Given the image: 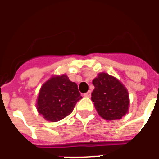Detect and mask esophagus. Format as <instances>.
Instances as JSON below:
<instances>
[{"mask_svg": "<svg viewBox=\"0 0 159 159\" xmlns=\"http://www.w3.org/2000/svg\"><path fill=\"white\" fill-rule=\"evenodd\" d=\"M83 95H84L85 97H90V96H91V91H90V90H89V91H88V92L84 93Z\"/></svg>", "mask_w": 159, "mask_h": 159, "instance_id": "34e87169", "label": "esophagus"}]
</instances>
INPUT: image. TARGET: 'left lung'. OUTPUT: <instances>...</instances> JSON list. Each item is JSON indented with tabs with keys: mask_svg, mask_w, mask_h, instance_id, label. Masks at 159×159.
<instances>
[{
	"mask_svg": "<svg viewBox=\"0 0 159 159\" xmlns=\"http://www.w3.org/2000/svg\"><path fill=\"white\" fill-rule=\"evenodd\" d=\"M94 86L91 100L104 119H121L127 113L129 105V93L122 83L107 73H100L93 80Z\"/></svg>",
	"mask_w": 159,
	"mask_h": 159,
	"instance_id": "1",
	"label": "left lung"
}]
</instances>
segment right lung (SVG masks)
Here are the masks:
<instances>
[{"label":"right lung","mask_w":159,"mask_h":159,"mask_svg":"<svg viewBox=\"0 0 159 159\" xmlns=\"http://www.w3.org/2000/svg\"><path fill=\"white\" fill-rule=\"evenodd\" d=\"M81 99L76 83L66 75L53 76L41 88L37 110L48 121L58 122L71 113Z\"/></svg>","instance_id":"obj_1"}]
</instances>
